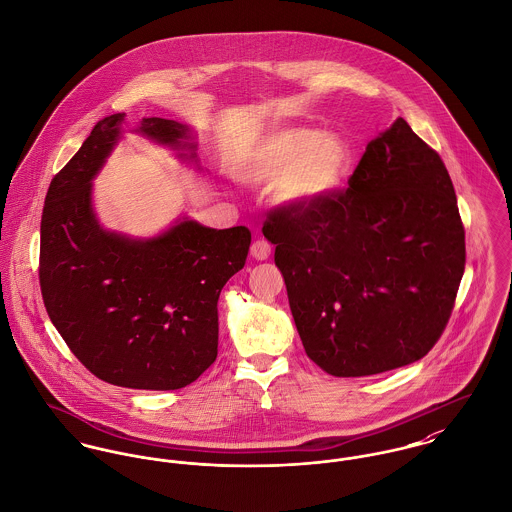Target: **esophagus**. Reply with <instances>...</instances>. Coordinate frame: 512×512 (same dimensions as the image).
<instances>
[{"label": "esophagus", "mask_w": 512, "mask_h": 512, "mask_svg": "<svg viewBox=\"0 0 512 512\" xmlns=\"http://www.w3.org/2000/svg\"><path fill=\"white\" fill-rule=\"evenodd\" d=\"M270 252H272V248H270V244H268L266 240H256V242L250 246V256H252L254 260H268Z\"/></svg>", "instance_id": "34e87169"}]
</instances>
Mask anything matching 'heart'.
<instances>
[{
	"label": "heart",
	"instance_id": "heart-1",
	"mask_svg": "<svg viewBox=\"0 0 512 512\" xmlns=\"http://www.w3.org/2000/svg\"><path fill=\"white\" fill-rule=\"evenodd\" d=\"M346 140L309 127H283L260 135L231 164L246 186H272L274 201L289 209H309L340 186L350 170Z\"/></svg>",
	"mask_w": 512,
	"mask_h": 512
}]
</instances>
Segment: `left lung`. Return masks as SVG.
<instances>
[{
  "label": "left lung",
  "instance_id": "obj_1",
  "mask_svg": "<svg viewBox=\"0 0 512 512\" xmlns=\"http://www.w3.org/2000/svg\"><path fill=\"white\" fill-rule=\"evenodd\" d=\"M348 189L262 233L307 356L336 377L413 364L452 315L465 233L450 174L405 119L368 142Z\"/></svg>",
  "mask_w": 512,
  "mask_h": 512
}]
</instances>
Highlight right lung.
Wrapping results in <instances>:
<instances>
[{"label": "right lung", "mask_w": 512, "mask_h": 512, "mask_svg": "<svg viewBox=\"0 0 512 512\" xmlns=\"http://www.w3.org/2000/svg\"><path fill=\"white\" fill-rule=\"evenodd\" d=\"M123 123L125 113L103 117L50 182L41 219L43 301L95 377L129 389H182L217 358V301L244 268L250 231H217L189 217L148 238L103 229L93 178L123 137ZM135 131L197 164L189 125L148 117Z\"/></svg>", "instance_id": "add662e5"}]
</instances>
